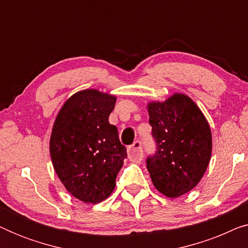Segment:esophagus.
<instances>
[{"mask_svg":"<svg viewBox=\"0 0 248 248\" xmlns=\"http://www.w3.org/2000/svg\"><path fill=\"white\" fill-rule=\"evenodd\" d=\"M128 158H130L131 161L133 162H141L142 158H143V150H142V143L140 141H135L133 144L128 148L127 150Z\"/></svg>","mask_w":248,"mask_h":248,"instance_id":"1","label":"esophagus"}]
</instances>
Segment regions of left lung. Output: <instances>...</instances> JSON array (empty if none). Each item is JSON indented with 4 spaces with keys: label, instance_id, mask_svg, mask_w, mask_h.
<instances>
[{
    "label": "left lung",
    "instance_id": "obj_1",
    "mask_svg": "<svg viewBox=\"0 0 248 248\" xmlns=\"http://www.w3.org/2000/svg\"><path fill=\"white\" fill-rule=\"evenodd\" d=\"M149 123L157 152L147 159L155 187L178 198L195 187L208 168L212 134L198 105L184 93L148 104Z\"/></svg>",
    "mask_w": 248,
    "mask_h": 248
}]
</instances>
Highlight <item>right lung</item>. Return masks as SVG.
<instances>
[{"instance_id": "1", "label": "right lung", "mask_w": 248, "mask_h": 248, "mask_svg": "<svg viewBox=\"0 0 248 248\" xmlns=\"http://www.w3.org/2000/svg\"><path fill=\"white\" fill-rule=\"evenodd\" d=\"M114 94L96 89L78 91L61 108L49 140L53 167L74 198L97 204L114 191L126 158L115 125L108 117Z\"/></svg>"}]
</instances>
